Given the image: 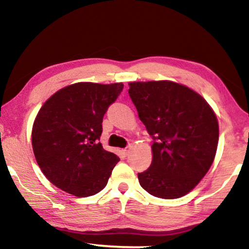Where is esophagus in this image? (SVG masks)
Masks as SVG:
<instances>
[{
  "label": "esophagus",
  "instance_id": "obj_1",
  "mask_svg": "<svg viewBox=\"0 0 249 249\" xmlns=\"http://www.w3.org/2000/svg\"><path fill=\"white\" fill-rule=\"evenodd\" d=\"M129 151H130V146H128V147H125L124 149H122V152H124V155H128Z\"/></svg>",
  "mask_w": 249,
  "mask_h": 249
}]
</instances>
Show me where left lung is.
<instances>
[{"label":"left lung","mask_w":249,"mask_h":249,"mask_svg":"<svg viewBox=\"0 0 249 249\" xmlns=\"http://www.w3.org/2000/svg\"><path fill=\"white\" fill-rule=\"evenodd\" d=\"M128 93L153 138L152 164L138 173L139 183L159 198L185 196L214 161L215 114L199 94L173 81L130 83Z\"/></svg>","instance_id":"8db88e82"}]
</instances>
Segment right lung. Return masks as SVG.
Instances as JSON below:
<instances>
[{
    "instance_id": "right-lung-1",
    "label": "right lung",
    "mask_w": 249,
    "mask_h": 249,
    "mask_svg": "<svg viewBox=\"0 0 249 249\" xmlns=\"http://www.w3.org/2000/svg\"><path fill=\"white\" fill-rule=\"evenodd\" d=\"M122 89V83H77L57 90L40 107L33 125L34 154L57 188L87 197L107 186L120 159L100 142L102 122Z\"/></svg>"
}]
</instances>
